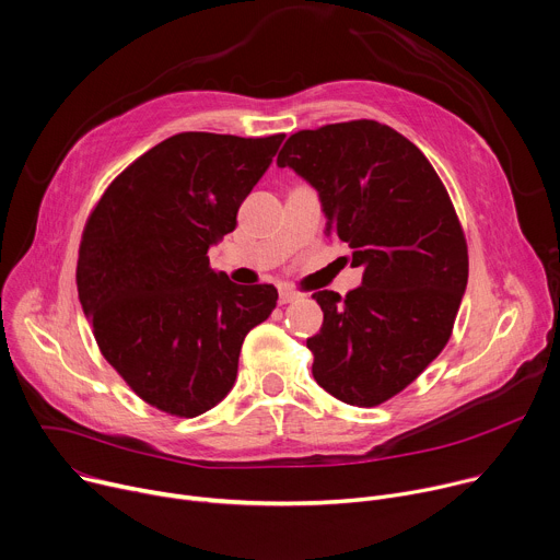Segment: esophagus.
<instances>
[{"label": "esophagus", "mask_w": 560, "mask_h": 560, "mask_svg": "<svg viewBox=\"0 0 560 560\" xmlns=\"http://www.w3.org/2000/svg\"><path fill=\"white\" fill-rule=\"evenodd\" d=\"M298 298H300V293H295V291H291V289H280L278 302H280V304H289V302H293V300H298Z\"/></svg>", "instance_id": "esophagus-1"}]
</instances>
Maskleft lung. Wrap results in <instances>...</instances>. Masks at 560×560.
Segmentation results:
<instances>
[{
	"label": "left lung",
	"instance_id": "left-lung-1",
	"mask_svg": "<svg viewBox=\"0 0 560 560\" xmlns=\"http://www.w3.org/2000/svg\"><path fill=\"white\" fill-rule=\"evenodd\" d=\"M314 186L325 233L351 246L362 284L316 291L325 323L306 340L334 398L376 407L411 385L454 329L467 242L439 173L387 124L353 119L293 133L278 155Z\"/></svg>",
	"mask_w": 560,
	"mask_h": 560
}]
</instances>
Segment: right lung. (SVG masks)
Listing matches in <instances>:
<instances>
[{
    "label": "right lung",
    "instance_id": "right-lung-1",
    "mask_svg": "<svg viewBox=\"0 0 560 560\" xmlns=\"http://www.w3.org/2000/svg\"><path fill=\"white\" fill-rule=\"evenodd\" d=\"M284 133H177L124 168L80 244L78 293L102 355L151 407L196 418L233 387L244 336L276 308L273 284L209 265Z\"/></svg>",
    "mask_w": 560,
    "mask_h": 560
}]
</instances>
